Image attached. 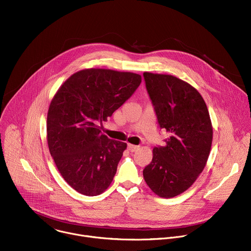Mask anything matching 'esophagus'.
<instances>
[{
  "instance_id": "1",
  "label": "esophagus",
  "mask_w": 251,
  "mask_h": 251,
  "mask_svg": "<svg viewBox=\"0 0 251 251\" xmlns=\"http://www.w3.org/2000/svg\"><path fill=\"white\" fill-rule=\"evenodd\" d=\"M127 149H128L130 152H135V151L138 149V146H135V145H132V144H128V145H127Z\"/></svg>"
}]
</instances>
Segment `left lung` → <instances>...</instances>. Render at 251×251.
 Wrapping results in <instances>:
<instances>
[{"label":"left lung","instance_id":"8db88e82","mask_svg":"<svg viewBox=\"0 0 251 251\" xmlns=\"http://www.w3.org/2000/svg\"><path fill=\"white\" fill-rule=\"evenodd\" d=\"M143 76L159 126L169 133L164 146L153 148L143 177L155 194L172 198L188 189L205 168L213 127L205 101L189 83L170 75Z\"/></svg>","mask_w":251,"mask_h":251}]
</instances>
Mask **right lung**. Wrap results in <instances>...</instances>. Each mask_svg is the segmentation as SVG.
Returning a JSON list of instances; mask_svg holds the SVG:
<instances>
[{
    "label": "right lung",
    "mask_w": 251,
    "mask_h": 251,
    "mask_svg": "<svg viewBox=\"0 0 251 251\" xmlns=\"http://www.w3.org/2000/svg\"><path fill=\"white\" fill-rule=\"evenodd\" d=\"M140 83L137 74L86 69L71 75L52 99L49 150L64 179L77 192L96 196L113 181L126 143L110 139L97 123L107 121Z\"/></svg>",
    "instance_id": "add662e5"
}]
</instances>
